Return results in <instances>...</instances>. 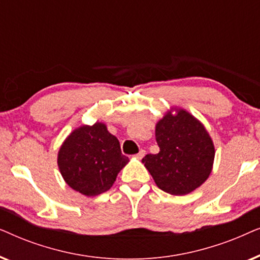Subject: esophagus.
<instances>
[{
	"mask_svg": "<svg viewBox=\"0 0 260 260\" xmlns=\"http://www.w3.org/2000/svg\"><path fill=\"white\" fill-rule=\"evenodd\" d=\"M144 155H145V151L143 150V149H141V150L138 151L136 155H135V157L138 158V159H141V158H143V157H144Z\"/></svg>",
	"mask_w": 260,
	"mask_h": 260,
	"instance_id": "1",
	"label": "esophagus"
}]
</instances>
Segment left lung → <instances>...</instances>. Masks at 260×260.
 Returning a JSON list of instances; mask_svg holds the SVG:
<instances>
[{
  "instance_id": "left-lung-1",
  "label": "left lung",
  "mask_w": 260,
  "mask_h": 260,
  "mask_svg": "<svg viewBox=\"0 0 260 260\" xmlns=\"http://www.w3.org/2000/svg\"><path fill=\"white\" fill-rule=\"evenodd\" d=\"M155 136L159 152L145 155L142 163L159 189L186 195L208 179L214 144L204 124L191 113L174 106L156 123Z\"/></svg>"
}]
</instances>
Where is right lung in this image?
Returning <instances> with one entry per match:
<instances>
[{"mask_svg":"<svg viewBox=\"0 0 260 260\" xmlns=\"http://www.w3.org/2000/svg\"><path fill=\"white\" fill-rule=\"evenodd\" d=\"M129 158L120 151L119 141L104 123L80 125L62 142L58 167L65 182L85 197L109 190Z\"/></svg>","mask_w":260,"mask_h":260,"instance_id":"add662e5","label":"right lung"}]
</instances>
